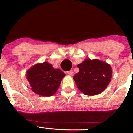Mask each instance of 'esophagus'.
I'll return each mask as SVG.
<instances>
[{"mask_svg":"<svg viewBox=\"0 0 133 133\" xmlns=\"http://www.w3.org/2000/svg\"><path fill=\"white\" fill-rule=\"evenodd\" d=\"M67 74H69V75H70V76H72L73 75V71H72V70H71V71H68V72H67Z\"/></svg>","mask_w":133,"mask_h":133,"instance_id":"34e87169","label":"esophagus"}]
</instances>
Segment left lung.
I'll return each mask as SVG.
<instances>
[{"label":"left lung","mask_w":133,"mask_h":133,"mask_svg":"<svg viewBox=\"0 0 133 133\" xmlns=\"http://www.w3.org/2000/svg\"><path fill=\"white\" fill-rule=\"evenodd\" d=\"M79 72L74 76L77 88L84 94L94 96L107 88L112 77L110 65L98 59H86L77 65Z\"/></svg>","instance_id":"1"}]
</instances>
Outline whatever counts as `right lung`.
I'll return each mask as SVG.
<instances>
[{
  "label": "right lung",
  "instance_id": "right-lung-1",
  "mask_svg": "<svg viewBox=\"0 0 133 133\" xmlns=\"http://www.w3.org/2000/svg\"><path fill=\"white\" fill-rule=\"evenodd\" d=\"M65 76L59 69H54L47 62L34 65L27 71V79L31 89L34 92L42 96L54 94Z\"/></svg>",
  "mask_w": 133,
  "mask_h": 133
}]
</instances>
